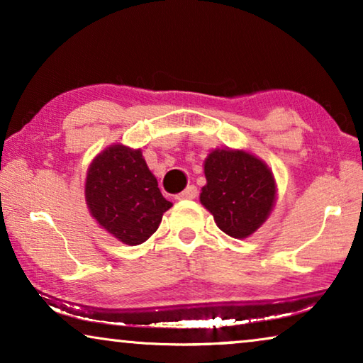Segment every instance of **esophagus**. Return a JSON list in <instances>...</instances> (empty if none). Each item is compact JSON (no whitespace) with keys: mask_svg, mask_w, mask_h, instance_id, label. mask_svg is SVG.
<instances>
[{"mask_svg":"<svg viewBox=\"0 0 363 363\" xmlns=\"http://www.w3.org/2000/svg\"><path fill=\"white\" fill-rule=\"evenodd\" d=\"M196 195H198L196 186L195 185H188L186 190H183L182 193H178L177 200H180V201H183V200H193V198H196Z\"/></svg>","mask_w":363,"mask_h":363,"instance_id":"esophagus-1","label":"esophagus"}]
</instances>
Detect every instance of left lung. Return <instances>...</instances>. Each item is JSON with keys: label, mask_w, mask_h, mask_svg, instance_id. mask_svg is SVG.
<instances>
[{"label": "left lung", "mask_w": 363, "mask_h": 363, "mask_svg": "<svg viewBox=\"0 0 363 363\" xmlns=\"http://www.w3.org/2000/svg\"><path fill=\"white\" fill-rule=\"evenodd\" d=\"M206 185L201 205L228 236L245 240L266 223L276 205L277 185L259 157L236 148H215L203 163Z\"/></svg>", "instance_id": "1"}]
</instances>
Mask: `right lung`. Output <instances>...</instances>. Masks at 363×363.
Here are the masks:
<instances>
[{
  "label": "right lung",
  "instance_id": "right-lung-1",
  "mask_svg": "<svg viewBox=\"0 0 363 363\" xmlns=\"http://www.w3.org/2000/svg\"><path fill=\"white\" fill-rule=\"evenodd\" d=\"M86 205L97 225L127 246L145 242L158 230L165 200L140 148L113 143L97 153L87 168Z\"/></svg>",
  "mask_w": 363,
  "mask_h": 363
}]
</instances>
